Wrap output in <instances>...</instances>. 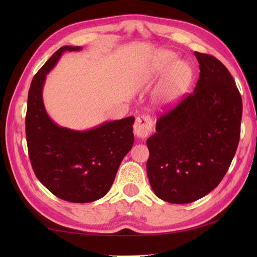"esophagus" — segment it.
Masks as SVG:
<instances>
[{"label": "esophagus", "mask_w": 257, "mask_h": 257, "mask_svg": "<svg viewBox=\"0 0 257 257\" xmlns=\"http://www.w3.org/2000/svg\"><path fill=\"white\" fill-rule=\"evenodd\" d=\"M154 128V120L150 116H139L136 118L134 123V134L137 138L145 139L152 133Z\"/></svg>", "instance_id": "esophagus-1"}]
</instances>
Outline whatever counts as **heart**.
<instances>
[{"instance_id":"obj_1","label":"heart","mask_w":257,"mask_h":257,"mask_svg":"<svg viewBox=\"0 0 257 257\" xmlns=\"http://www.w3.org/2000/svg\"><path fill=\"white\" fill-rule=\"evenodd\" d=\"M161 78L156 92L157 99L161 105H172L188 91L193 79V70L189 64L179 62L176 53L161 51L147 69L144 83L150 85Z\"/></svg>"}]
</instances>
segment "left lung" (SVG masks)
I'll return each mask as SVG.
<instances>
[{"label":"left lung","mask_w":257,"mask_h":257,"mask_svg":"<svg viewBox=\"0 0 257 257\" xmlns=\"http://www.w3.org/2000/svg\"><path fill=\"white\" fill-rule=\"evenodd\" d=\"M194 91L157 120L147 139V174L155 194L176 204L203 198L224 178L241 135L242 98L219 59L194 52Z\"/></svg>","instance_id":"obj_1"}]
</instances>
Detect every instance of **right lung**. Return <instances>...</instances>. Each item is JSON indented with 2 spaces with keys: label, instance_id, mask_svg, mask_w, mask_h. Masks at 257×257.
<instances>
[{
  "label": "right lung",
  "instance_id": "obj_1",
  "mask_svg": "<svg viewBox=\"0 0 257 257\" xmlns=\"http://www.w3.org/2000/svg\"><path fill=\"white\" fill-rule=\"evenodd\" d=\"M80 50V46H63L43 65L31 83L25 117L27 149L35 176L54 195L73 203L106 195L134 144L135 117L108 121L87 132L59 127L48 117L42 96L46 75L64 52Z\"/></svg>",
  "mask_w": 257,
  "mask_h": 257
}]
</instances>
